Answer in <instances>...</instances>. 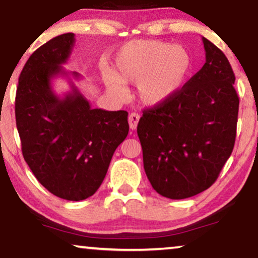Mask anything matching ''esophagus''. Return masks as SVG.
Returning <instances> with one entry per match:
<instances>
[{
    "mask_svg": "<svg viewBox=\"0 0 258 258\" xmlns=\"http://www.w3.org/2000/svg\"><path fill=\"white\" fill-rule=\"evenodd\" d=\"M140 120V116L136 112L131 113L128 116V124H130V128L131 130H136L138 126V122Z\"/></svg>",
    "mask_w": 258,
    "mask_h": 258,
    "instance_id": "34e87169",
    "label": "esophagus"
}]
</instances>
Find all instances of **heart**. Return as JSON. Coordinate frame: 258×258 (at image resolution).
Wrapping results in <instances>:
<instances>
[{
	"label": "heart",
	"instance_id": "b5f03b06",
	"mask_svg": "<svg viewBox=\"0 0 258 258\" xmlns=\"http://www.w3.org/2000/svg\"><path fill=\"white\" fill-rule=\"evenodd\" d=\"M116 75L105 82L118 98L126 94L124 83H138V95L146 105L163 104L183 87L191 69L189 53L179 46L159 40H133L114 57Z\"/></svg>",
	"mask_w": 258,
	"mask_h": 258
}]
</instances>
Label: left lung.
<instances>
[{
  "instance_id": "1",
  "label": "left lung",
  "mask_w": 258,
  "mask_h": 258,
  "mask_svg": "<svg viewBox=\"0 0 258 258\" xmlns=\"http://www.w3.org/2000/svg\"><path fill=\"white\" fill-rule=\"evenodd\" d=\"M201 71L163 104L144 111L138 124L144 168L163 197L185 199L212 185L233 152L239 96L226 55L203 37Z\"/></svg>"
}]
</instances>
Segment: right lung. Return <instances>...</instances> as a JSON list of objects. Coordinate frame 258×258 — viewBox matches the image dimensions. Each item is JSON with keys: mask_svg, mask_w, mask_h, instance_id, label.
<instances>
[{"mask_svg": "<svg viewBox=\"0 0 258 258\" xmlns=\"http://www.w3.org/2000/svg\"><path fill=\"white\" fill-rule=\"evenodd\" d=\"M74 37L60 34L29 57L18 79L15 114L23 156L36 178L56 197L79 202L101 186L130 127L126 111L92 109L73 81L62 98L53 90V79L69 76L61 64L71 56Z\"/></svg>", "mask_w": 258, "mask_h": 258, "instance_id": "right-lung-1", "label": "right lung"}]
</instances>
